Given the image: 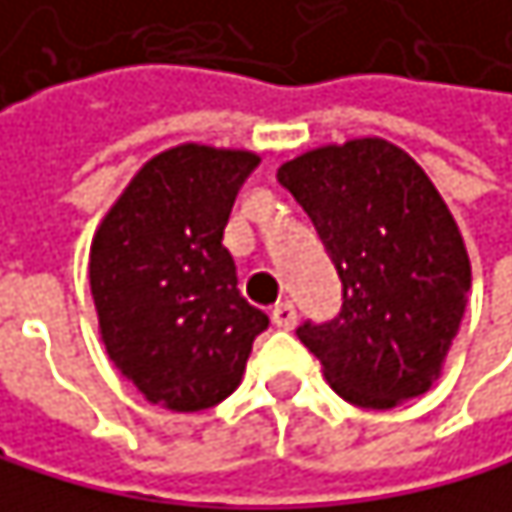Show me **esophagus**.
<instances>
[{"label": "esophagus", "instance_id": "esophagus-1", "mask_svg": "<svg viewBox=\"0 0 512 512\" xmlns=\"http://www.w3.org/2000/svg\"><path fill=\"white\" fill-rule=\"evenodd\" d=\"M271 320H274V326H280V329H293V326H296V305H293V302H277V305L271 308Z\"/></svg>", "mask_w": 512, "mask_h": 512}]
</instances>
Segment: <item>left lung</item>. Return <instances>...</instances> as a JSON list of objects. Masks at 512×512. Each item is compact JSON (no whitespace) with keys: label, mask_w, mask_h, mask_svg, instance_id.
I'll list each match as a JSON object with an SVG mask.
<instances>
[{"label":"left lung","mask_w":512,"mask_h":512,"mask_svg":"<svg viewBox=\"0 0 512 512\" xmlns=\"http://www.w3.org/2000/svg\"><path fill=\"white\" fill-rule=\"evenodd\" d=\"M277 180L311 216L342 277V314L299 326L326 385L366 409L433 388L461 329L470 256L421 164L381 137L308 149Z\"/></svg>","instance_id":"1"}]
</instances>
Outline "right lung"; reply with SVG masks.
Wrapping results in <instances>:
<instances>
[{"label":"right lung","instance_id":"right-lung-1","mask_svg":"<svg viewBox=\"0 0 512 512\" xmlns=\"http://www.w3.org/2000/svg\"><path fill=\"white\" fill-rule=\"evenodd\" d=\"M259 155L180 143L152 155L100 219L91 296L100 342L137 391L170 412L222 403L268 314L238 293L222 235Z\"/></svg>","mask_w":512,"mask_h":512}]
</instances>
